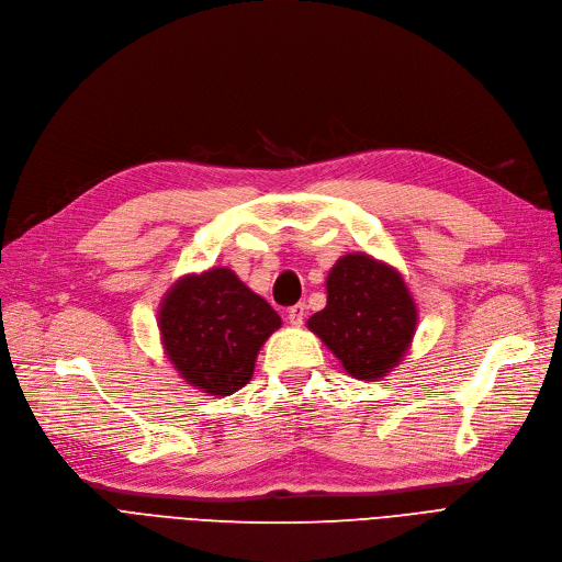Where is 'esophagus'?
Wrapping results in <instances>:
<instances>
[{"label": "esophagus", "instance_id": "esophagus-1", "mask_svg": "<svg viewBox=\"0 0 562 562\" xmlns=\"http://www.w3.org/2000/svg\"><path fill=\"white\" fill-rule=\"evenodd\" d=\"M305 313H307V305L305 303H296V305L289 307L286 319H289V324H292V326H301L303 319H305Z\"/></svg>", "mask_w": 562, "mask_h": 562}]
</instances>
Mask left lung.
<instances>
[{
    "instance_id": "8db88e82",
    "label": "left lung",
    "mask_w": 562,
    "mask_h": 562,
    "mask_svg": "<svg viewBox=\"0 0 562 562\" xmlns=\"http://www.w3.org/2000/svg\"><path fill=\"white\" fill-rule=\"evenodd\" d=\"M326 292V307L307 326L349 375L378 380L398 366L417 328V307L396 270L366 255H347L328 273Z\"/></svg>"
}]
</instances>
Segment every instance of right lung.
Returning a JSON list of instances; mask_svg holds the SVG:
<instances>
[{"instance_id":"right-lung-1","label":"right lung","mask_w":562,"mask_h":562,"mask_svg":"<svg viewBox=\"0 0 562 562\" xmlns=\"http://www.w3.org/2000/svg\"><path fill=\"white\" fill-rule=\"evenodd\" d=\"M280 324L276 310L228 268L182 278L159 310L166 355L187 382L213 396L249 382L259 347Z\"/></svg>"}]
</instances>
